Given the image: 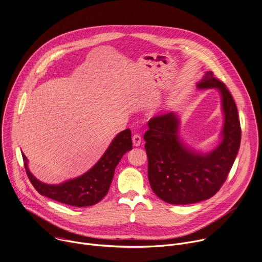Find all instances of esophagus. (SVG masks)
Listing matches in <instances>:
<instances>
[{
	"label": "esophagus",
	"mask_w": 262,
	"mask_h": 262,
	"mask_svg": "<svg viewBox=\"0 0 262 262\" xmlns=\"http://www.w3.org/2000/svg\"><path fill=\"white\" fill-rule=\"evenodd\" d=\"M141 142H142V138H141L140 135L136 134V135L133 136V144H134V146H140Z\"/></svg>",
	"instance_id": "1"
}]
</instances>
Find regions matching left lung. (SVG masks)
Segmentation results:
<instances>
[{
  "label": "left lung",
  "instance_id": "8db88e82",
  "mask_svg": "<svg viewBox=\"0 0 262 262\" xmlns=\"http://www.w3.org/2000/svg\"><path fill=\"white\" fill-rule=\"evenodd\" d=\"M198 90L215 89L221 96L223 127L219 144L202 152L180 137L177 113L157 116L144 135L148 157V179L154 193L170 204L185 205L212 197L226 180L241 145L237 107L226 86L204 71Z\"/></svg>",
  "mask_w": 262,
  "mask_h": 262
}]
</instances>
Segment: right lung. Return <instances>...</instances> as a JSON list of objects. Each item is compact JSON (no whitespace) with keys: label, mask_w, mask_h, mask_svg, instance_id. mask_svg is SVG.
<instances>
[{"label":"right lung","mask_w":262,"mask_h":262,"mask_svg":"<svg viewBox=\"0 0 262 262\" xmlns=\"http://www.w3.org/2000/svg\"><path fill=\"white\" fill-rule=\"evenodd\" d=\"M130 149H133L132 133L126 128L113 139L102 157L90 170L58 184H50L37 179L30 172L28 159L24 154L23 159L27 175L40 195L67 205L85 207L96 204L106 195L117 165Z\"/></svg>","instance_id":"obj_1"}]
</instances>
